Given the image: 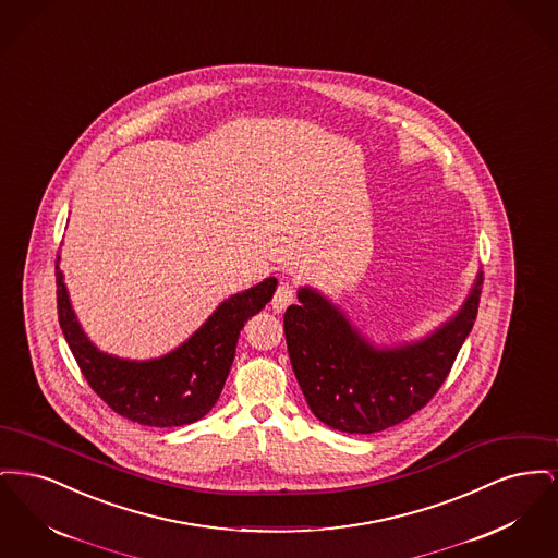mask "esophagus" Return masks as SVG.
Listing matches in <instances>:
<instances>
[{
	"label": "esophagus",
	"instance_id": "1",
	"mask_svg": "<svg viewBox=\"0 0 558 558\" xmlns=\"http://www.w3.org/2000/svg\"><path fill=\"white\" fill-rule=\"evenodd\" d=\"M292 301H294V291H292L291 284L289 282H282L276 292H274V299H271V307L276 310V312H284L289 305H291Z\"/></svg>",
	"mask_w": 558,
	"mask_h": 558
}]
</instances>
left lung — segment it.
<instances>
[{"label":"left lung","mask_w":558,"mask_h":558,"mask_svg":"<svg viewBox=\"0 0 558 558\" xmlns=\"http://www.w3.org/2000/svg\"><path fill=\"white\" fill-rule=\"evenodd\" d=\"M483 274L462 307L425 339L372 345L322 292L303 287L284 314L292 371L312 412L343 433H378L425 408L477 318Z\"/></svg>","instance_id":"8db88e82"}]
</instances>
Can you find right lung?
Segmentation results:
<instances>
[{
    "mask_svg": "<svg viewBox=\"0 0 558 558\" xmlns=\"http://www.w3.org/2000/svg\"><path fill=\"white\" fill-rule=\"evenodd\" d=\"M278 287L276 278L232 294L209 319L167 355L123 360L108 355L83 332L71 307L60 255L56 257L58 322L87 385L123 418L146 426H184L201 421L221 396L244 322L259 314Z\"/></svg>",
    "mask_w": 558,
    "mask_h": 558,
    "instance_id": "obj_1",
    "label": "right lung"
}]
</instances>
